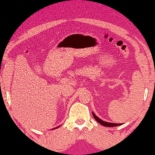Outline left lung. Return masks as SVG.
I'll return each instance as SVG.
<instances>
[{
    "mask_svg": "<svg viewBox=\"0 0 155 155\" xmlns=\"http://www.w3.org/2000/svg\"><path fill=\"white\" fill-rule=\"evenodd\" d=\"M92 115H93V117L95 118V120L97 121V122H99V123H100L101 124H102V125L106 126V127H116V126H118V125H120V124H117V123H109V122H104V121L101 120V119H99L98 117L96 116L94 113H92Z\"/></svg>",
    "mask_w": 155,
    "mask_h": 155,
    "instance_id": "1",
    "label": "left lung"
}]
</instances>
